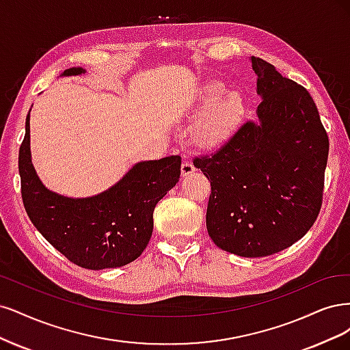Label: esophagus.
I'll use <instances>...</instances> for the list:
<instances>
[{"instance_id": "esophagus-1", "label": "esophagus", "mask_w": 350, "mask_h": 350, "mask_svg": "<svg viewBox=\"0 0 350 350\" xmlns=\"http://www.w3.org/2000/svg\"><path fill=\"white\" fill-rule=\"evenodd\" d=\"M196 172V167L193 165V163L190 161H183L182 164V176H189L191 173Z\"/></svg>"}]
</instances>
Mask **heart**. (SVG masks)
I'll use <instances>...</instances> for the list:
<instances>
[{
	"label": "heart",
	"instance_id": "b5f03b06",
	"mask_svg": "<svg viewBox=\"0 0 350 350\" xmlns=\"http://www.w3.org/2000/svg\"><path fill=\"white\" fill-rule=\"evenodd\" d=\"M196 111H202L195 123L198 142L215 148L227 142L241 126L245 101L240 93L227 92L219 83H209L202 88Z\"/></svg>",
	"mask_w": 350,
	"mask_h": 350
}]
</instances>
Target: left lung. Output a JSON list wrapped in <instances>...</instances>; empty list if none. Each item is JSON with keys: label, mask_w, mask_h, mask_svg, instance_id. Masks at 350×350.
Segmentation results:
<instances>
[{"label": "left lung", "mask_w": 350, "mask_h": 350, "mask_svg": "<svg viewBox=\"0 0 350 350\" xmlns=\"http://www.w3.org/2000/svg\"><path fill=\"white\" fill-rule=\"evenodd\" d=\"M257 120L195 167L211 178L208 234L221 250L265 257L301 240L321 208L329 137L302 85L252 56Z\"/></svg>", "instance_id": "1"}]
</instances>
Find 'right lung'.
<instances>
[{
  "instance_id": "obj_1",
  "label": "right lung",
  "mask_w": 350,
  "mask_h": 350,
  "mask_svg": "<svg viewBox=\"0 0 350 350\" xmlns=\"http://www.w3.org/2000/svg\"><path fill=\"white\" fill-rule=\"evenodd\" d=\"M81 66L61 77L81 75ZM178 155L133 164L118 183L101 193L68 198L42 183L31 163L30 111L18 152L21 196L38 231L72 263L92 269L125 266L138 258L148 244L152 212L180 178Z\"/></svg>"
}]
</instances>
